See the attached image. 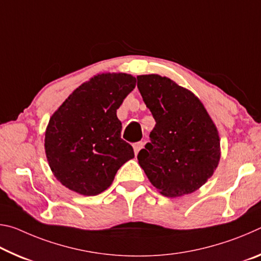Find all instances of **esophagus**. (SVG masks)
Instances as JSON below:
<instances>
[{
	"label": "esophagus",
	"mask_w": 261,
	"mask_h": 261,
	"mask_svg": "<svg viewBox=\"0 0 261 261\" xmlns=\"http://www.w3.org/2000/svg\"><path fill=\"white\" fill-rule=\"evenodd\" d=\"M144 145H145L144 141H138V143H135V144H134L135 153H136V154H138V152L140 151V149L144 147Z\"/></svg>",
	"instance_id": "34e87169"
}]
</instances>
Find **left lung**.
<instances>
[{"mask_svg":"<svg viewBox=\"0 0 261 261\" xmlns=\"http://www.w3.org/2000/svg\"><path fill=\"white\" fill-rule=\"evenodd\" d=\"M137 87L155 126L138 162L166 197L189 194L207 182L219 165L218 130L199 99L159 74L137 77Z\"/></svg>","mask_w":261,"mask_h":261,"instance_id":"left-lung-1","label":"left lung"}]
</instances>
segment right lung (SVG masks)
Returning <instances> with one entry per match:
<instances>
[{
	"label": "right lung",
	"instance_id": "1",
	"mask_svg": "<svg viewBox=\"0 0 261 261\" xmlns=\"http://www.w3.org/2000/svg\"><path fill=\"white\" fill-rule=\"evenodd\" d=\"M135 86L131 74H98L74 90L53 115L45 137L46 155L64 187L96 196L135 156L131 145L121 138L122 123L116 116Z\"/></svg>",
	"mask_w": 261,
	"mask_h": 261
}]
</instances>
